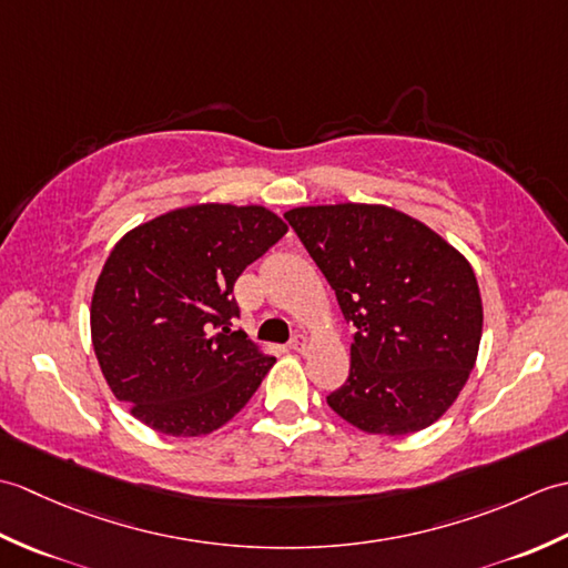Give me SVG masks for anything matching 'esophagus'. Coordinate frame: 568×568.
I'll return each instance as SVG.
<instances>
[{"label":"esophagus","instance_id":"obj_1","mask_svg":"<svg viewBox=\"0 0 568 568\" xmlns=\"http://www.w3.org/2000/svg\"><path fill=\"white\" fill-rule=\"evenodd\" d=\"M291 348H293L295 354H305V352H307V339H305V336H303V334H297L295 339L291 342Z\"/></svg>","mask_w":568,"mask_h":568}]
</instances>
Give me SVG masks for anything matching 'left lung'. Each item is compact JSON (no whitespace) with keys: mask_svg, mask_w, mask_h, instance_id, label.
Segmentation results:
<instances>
[{"mask_svg":"<svg viewBox=\"0 0 568 568\" xmlns=\"http://www.w3.org/2000/svg\"><path fill=\"white\" fill-rule=\"evenodd\" d=\"M356 327L352 368L327 403L366 434H413L449 409L476 366L484 305L456 246L385 204L285 212Z\"/></svg>","mask_w":568,"mask_h":568,"instance_id":"left-lung-1","label":"left lung"}]
</instances>
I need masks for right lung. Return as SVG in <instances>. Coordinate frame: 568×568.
Masks as SVG:
<instances>
[{
  "instance_id": "obj_1",
  "label": "right lung",
  "mask_w": 568,
  "mask_h": 568,
  "mask_svg": "<svg viewBox=\"0 0 568 568\" xmlns=\"http://www.w3.org/2000/svg\"><path fill=\"white\" fill-rule=\"evenodd\" d=\"M287 234L263 204L202 202L116 241L94 283L92 346L116 400L168 437L226 425L275 364L244 332L236 277Z\"/></svg>"
}]
</instances>
